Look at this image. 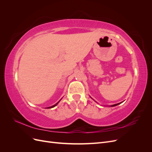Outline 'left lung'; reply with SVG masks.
Here are the masks:
<instances>
[{"mask_svg":"<svg viewBox=\"0 0 152 152\" xmlns=\"http://www.w3.org/2000/svg\"><path fill=\"white\" fill-rule=\"evenodd\" d=\"M120 103H117V104H113V105H112L111 107H115V106H117V105H118V104H119Z\"/></svg>","mask_w":152,"mask_h":152,"instance_id":"left-lung-1","label":"left lung"}]
</instances>
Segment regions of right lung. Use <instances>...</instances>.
<instances>
[{"label": "right lung", "instance_id": "1", "mask_svg": "<svg viewBox=\"0 0 152 152\" xmlns=\"http://www.w3.org/2000/svg\"><path fill=\"white\" fill-rule=\"evenodd\" d=\"M59 102H58L56 104H54L53 106H51V107H48V108H53V107H56V106L58 104V103Z\"/></svg>", "mask_w": 152, "mask_h": 152}]
</instances>
